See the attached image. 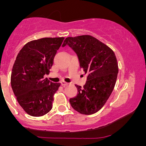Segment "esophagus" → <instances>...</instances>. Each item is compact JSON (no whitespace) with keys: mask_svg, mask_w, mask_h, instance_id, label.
I'll return each mask as SVG.
<instances>
[{"mask_svg":"<svg viewBox=\"0 0 146 146\" xmlns=\"http://www.w3.org/2000/svg\"><path fill=\"white\" fill-rule=\"evenodd\" d=\"M61 84H62V86H68V83L66 82H62Z\"/></svg>","mask_w":146,"mask_h":146,"instance_id":"34e87169","label":"esophagus"}]
</instances>
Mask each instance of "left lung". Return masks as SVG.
I'll use <instances>...</instances> for the list:
<instances>
[{"mask_svg": "<svg viewBox=\"0 0 146 146\" xmlns=\"http://www.w3.org/2000/svg\"><path fill=\"white\" fill-rule=\"evenodd\" d=\"M68 45L78 55L80 68L88 73L86 84H75L78 95L69 100L71 106L83 115H92L104 106L114 89L119 68L115 53L109 46L90 35L68 37Z\"/></svg>", "mask_w": 146, "mask_h": 146, "instance_id": "8db88e82", "label": "left lung"}]
</instances>
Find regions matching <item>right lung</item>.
<instances>
[{
    "mask_svg": "<svg viewBox=\"0 0 146 146\" xmlns=\"http://www.w3.org/2000/svg\"><path fill=\"white\" fill-rule=\"evenodd\" d=\"M64 39L43 38L25 44L15 60L11 85L20 106L28 115L40 117L52 108L53 95L61 84L53 83L48 74L57 51Z\"/></svg>",
    "mask_w": 146,
    "mask_h": 146,
    "instance_id": "1",
    "label": "right lung"
}]
</instances>
